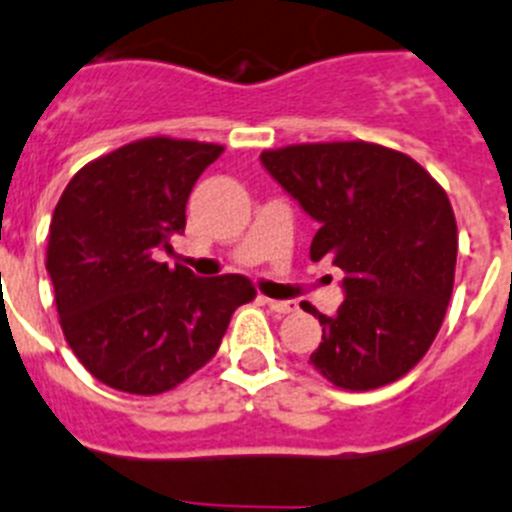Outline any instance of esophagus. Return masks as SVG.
<instances>
[{
  "instance_id": "obj_1",
  "label": "esophagus",
  "mask_w": 512,
  "mask_h": 512,
  "mask_svg": "<svg viewBox=\"0 0 512 512\" xmlns=\"http://www.w3.org/2000/svg\"><path fill=\"white\" fill-rule=\"evenodd\" d=\"M262 300L267 303V308L275 310L278 315H288L298 310V303H295V300H270V298H262Z\"/></svg>"
}]
</instances>
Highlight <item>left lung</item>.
Wrapping results in <instances>:
<instances>
[{
    "label": "left lung",
    "mask_w": 512,
    "mask_h": 512,
    "mask_svg": "<svg viewBox=\"0 0 512 512\" xmlns=\"http://www.w3.org/2000/svg\"><path fill=\"white\" fill-rule=\"evenodd\" d=\"M262 166L318 222L310 260L343 270L346 300L318 315L310 364L331 384L379 389L429 351L452 298L457 222L442 186L407 154L366 141L262 151Z\"/></svg>",
    "instance_id": "1"
}]
</instances>
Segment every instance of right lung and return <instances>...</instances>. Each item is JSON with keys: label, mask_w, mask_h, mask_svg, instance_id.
I'll return each instance as SVG.
<instances>
[{"label": "right lung", "mask_w": 512, "mask_h": 512, "mask_svg": "<svg viewBox=\"0 0 512 512\" xmlns=\"http://www.w3.org/2000/svg\"><path fill=\"white\" fill-rule=\"evenodd\" d=\"M222 151L143 138L85 164L62 191L47 242L57 315L80 364L111 389L148 396L179 386L255 298L242 275L197 278L156 260L184 234L191 189Z\"/></svg>", "instance_id": "1"}]
</instances>
